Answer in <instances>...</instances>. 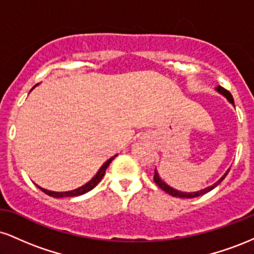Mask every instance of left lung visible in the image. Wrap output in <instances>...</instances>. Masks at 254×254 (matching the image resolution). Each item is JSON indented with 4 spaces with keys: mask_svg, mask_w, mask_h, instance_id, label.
<instances>
[{
    "mask_svg": "<svg viewBox=\"0 0 254 254\" xmlns=\"http://www.w3.org/2000/svg\"><path fill=\"white\" fill-rule=\"evenodd\" d=\"M216 90H217L218 93H220V94H222L223 97L226 98L227 100H228L229 103L233 105V106H234V99H233L232 94H230L228 90H226V89L223 88V87H221V86H217V87H216ZM234 107H235V106H234ZM228 172H229V168H228V170H227L226 173H224L223 176L221 177L220 179L217 180L216 183L212 184V185H210V186H208V188L202 189V190L194 191V192H183V191L176 190V189H173V188H172V186L168 185L167 183H165V180L161 179V177H160L159 173H157V170H155V176H154V182L156 183V185L159 186L160 189H162V190H164L165 192H167V193L171 194V196H173V197H179V198H194V197H198V196H202V194L206 193V192L211 191L212 189L216 188L218 184H220V183L222 182V180L224 179V178H226L227 174H228Z\"/></svg>",
    "mask_w": 254,
    "mask_h": 254,
    "instance_id": "obj_1",
    "label": "left lung"
}]
</instances>
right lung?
<instances>
[{"label":"right lung","instance_id":"add662e5","mask_svg":"<svg viewBox=\"0 0 254 254\" xmlns=\"http://www.w3.org/2000/svg\"><path fill=\"white\" fill-rule=\"evenodd\" d=\"M37 86H38V84H36V86H34L33 88H32L31 90H33L34 88H36ZM116 156H117V155H115V156L110 157V159L107 160L106 162H104V165L101 166L100 168H99V171L97 172V174H95V176L93 177L92 179H90L88 183H86V184H84V185L80 186V188L75 189V190H71V191H65V192H56V191H50V190H46V189H43V188H40L39 185H37V188H38V189H40V190H42V191L44 192V193L49 194V196H51V197H55V198H63V197H76V196H81V194H83V193H87V192L92 190V189H94L95 186H97L98 184L101 182V179H103V177H104V174H105V171H106V168L109 167V165L111 164V161H112V160L115 159Z\"/></svg>","mask_w":254,"mask_h":254}]
</instances>
